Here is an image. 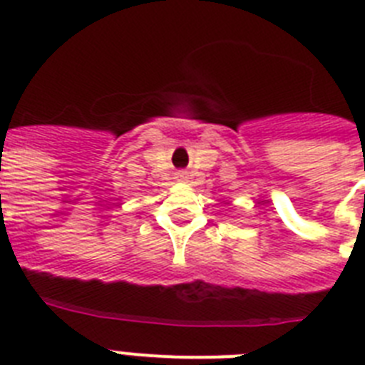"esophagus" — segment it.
Masks as SVG:
<instances>
[{"instance_id":"obj_1","label":"esophagus","mask_w":365,"mask_h":365,"mask_svg":"<svg viewBox=\"0 0 365 365\" xmlns=\"http://www.w3.org/2000/svg\"><path fill=\"white\" fill-rule=\"evenodd\" d=\"M179 177H185V173H180V175Z\"/></svg>"}]
</instances>
